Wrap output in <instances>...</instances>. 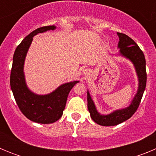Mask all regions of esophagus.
Segmentation results:
<instances>
[{
  "label": "esophagus",
  "instance_id": "esophagus-1",
  "mask_svg": "<svg viewBox=\"0 0 156 156\" xmlns=\"http://www.w3.org/2000/svg\"><path fill=\"white\" fill-rule=\"evenodd\" d=\"M89 74H90V70L88 69H85L83 70V75L84 76H87Z\"/></svg>",
  "mask_w": 156,
  "mask_h": 156
}]
</instances>
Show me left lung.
Returning a JSON list of instances; mask_svg holds the SVG:
<instances>
[{"label": "left lung", "instance_id": "1", "mask_svg": "<svg viewBox=\"0 0 156 156\" xmlns=\"http://www.w3.org/2000/svg\"><path fill=\"white\" fill-rule=\"evenodd\" d=\"M117 35L119 39L118 44V48H119V55L129 59L133 63L138 78V87L137 93L128 107L115 110L107 115H102L98 112L94 101L90 97V93L87 90V108L90 114V117L96 123L101 126H115L129 119L137 111L146 87L147 74L144 53L140 50L138 45L127 35L121 33H117Z\"/></svg>", "mask_w": 156, "mask_h": 156}]
</instances>
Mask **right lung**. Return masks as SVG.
Segmentation results:
<instances>
[{
    "label": "right lung",
    "mask_w": 156,
    "mask_h": 156,
    "mask_svg": "<svg viewBox=\"0 0 156 156\" xmlns=\"http://www.w3.org/2000/svg\"><path fill=\"white\" fill-rule=\"evenodd\" d=\"M55 29V26L43 27L25 37L15 51L11 71V89L19 109L30 120L43 124L52 123L61 118L69 93L79 83V80L66 83L51 93L44 95L34 93L27 87L25 79L24 63L33 37L38 34Z\"/></svg>",
    "instance_id": "right-lung-1"
}]
</instances>
